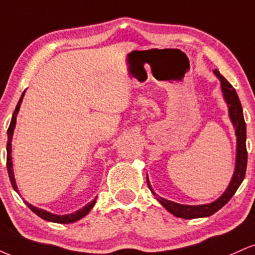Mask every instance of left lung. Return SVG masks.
<instances>
[{
    "mask_svg": "<svg viewBox=\"0 0 255 255\" xmlns=\"http://www.w3.org/2000/svg\"><path fill=\"white\" fill-rule=\"evenodd\" d=\"M215 74L221 80L222 92H223V97L227 102L228 108H229V118L233 122L234 128H235L236 140H238V147H236V164L234 175L231 177V181L225 189L223 194L219 197L217 200L213 203L205 204V205H182L174 203V201L166 200L164 198L158 197V201L168 210L169 212L176 216L178 218L184 219H193V218H201V217H209L221 210L228 201L233 198L235 192L238 191L240 184L244 181L246 175V168H247V147H246V122L244 119V111H242V105L240 102L238 93L235 89L229 84V81L225 79L223 75H221L218 69H215ZM147 186L156 195V193L152 191L150 181L147 177Z\"/></svg>",
    "mask_w": 255,
    "mask_h": 255,
    "instance_id": "obj_1",
    "label": "left lung"
}]
</instances>
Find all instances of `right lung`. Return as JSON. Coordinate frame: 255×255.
Returning <instances> with one entry per match:
<instances>
[{
	"label": "right lung",
	"instance_id": "right-lung-1",
	"mask_svg": "<svg viewBox=\"0 0 255 255\" xmlns=\"http://www.w3.org/2000/svg\"><path fill=\"white\" fill-rule=\"evenodd\" d=\"M24 95H25V91H24V92H22L21 98L19 99V103L16 104V108H15V110H14L13 116H11V121H10L9 128H8V130H7V134H8V141H7V169H8V175H9V180H10L11 187H13L14 191H16V192H19V191H17L15 178H14L13 163H11V156H10V153H11V136H13L14 128H15L17 111H19V109H20V105H21L22 98H24ZM26 204H27V206L30 207V210H31L32 212L36 213L37 216H39V217L43 218L44 221L54 222V223L68 224V223H73V222H77L80 218L85 217V216H86L87 213L91 211V209H92V207H93V205L96 204V199H95V200L91 201V203L87 204L86 206H84L83 209L78 210L77 212L69 213V215H62V216H58V215H55V213L45 211V210L38 209V207L33 206V205H31V204H28V203H26Z\"/></svg>",
	"mask_w": 255,
	"mask_h": 255
}]
</instances>
